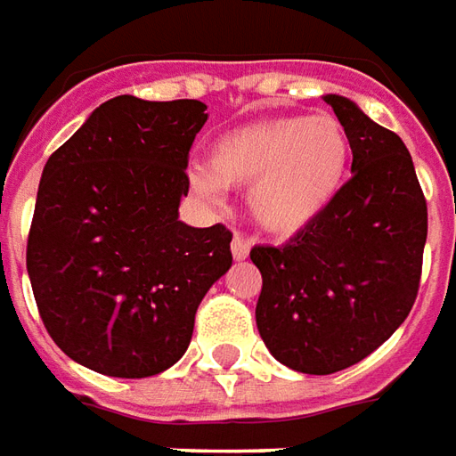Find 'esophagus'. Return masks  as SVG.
<instances>
[{
  "label": "esophagus",
  "mask_w": 456,
  "mask_h": 456,
  "mask_svg": "<svg viewBox=\"0 0 456 456\" xmlns=\"http://www.w3.org/2000/svg\"><path fill=\"white\" fill-rule=\"evenodd\" d=\"M231 250H233L235 260H245V257H248V253H250V243L245 240L243 235H235L233 243H231Z\"/></svg>",
  "instance_id": "esophagus-1"
}]
</instances>
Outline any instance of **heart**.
<instances>
[{
  "mask_svg": "<svg viewBox=\"0 0 456 456\" xmlns=\"http://www.w3.org/2000/svg\"><path fill=\"white\" fill-rule=\"evenodd\" d=\"M351 142L331 115L260 119L213 142L208 169L191 171L193 191L221 203L223 186H248L253 221L274 235L314 223L344 186Z\"/></svg>",
  "mask_w": 456,
  "mask_h": 456,
  "instance_id": "obj_1",
  "label": "heart"
}]
</instances>
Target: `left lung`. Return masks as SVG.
<instances>
[{
  "label": "left lung",
  "instance_id": "8db88e82",
  "mask_svg": "<svg viewBox=\"0 0 456 456\" xmlns=\"http://www.w3.org/2000/svg\"><path fill=\"white\" fill-rule=\"evenodd\" d=\"M354 161L334 203L285 245H255V322L280 363L329 376L393 337L415 305L428 201L408 147L341 95H324Z\"/></svg>",
  "mask_w": 456,
  "mask_h": 456
}]
</instances>
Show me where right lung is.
I'll return each instance as SVG.
<instances>
[{
	"instance_id": "add662e5",
	"label": "right lung",
	"mask_w": 456,
	"mask_h": 456,
	"mask_svg": "<svg viewBox=\"0 0 456 456\" xmlns=\"http://www.w3.org/2000/svg\"><path fill=\"white\" fill-rule=\"evenodd\" d=\"M199 100L102 102L48 157L27 270L56 346L80 366L147 378L186 354L196 309L233 263V233L179 221Z\"/></svg>"
}]
</instances>
